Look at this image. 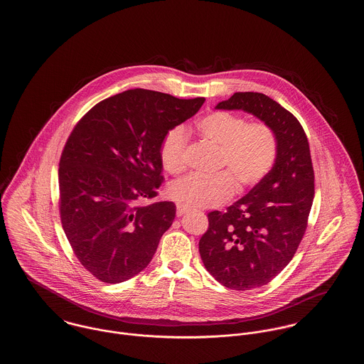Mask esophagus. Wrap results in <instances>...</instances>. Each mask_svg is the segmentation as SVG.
Masks as SVG:
<instances>
[{
  "label": "esophagus",
  "mask_w": 364,
  "mask_h": 364,
  "mask_svg": "<svg viewBox=\"0 0 364 364\" xmlns=\"http://www.w3.org/2000/svg\"><path fill=\"white\" fill-rule=\"evenodd\" d=\"M187 211H188V208H184V206H180V205L177 206V215H178V217H183Z\"/></svg>",
  "instance_id": "34e87169"
}]
</instances>
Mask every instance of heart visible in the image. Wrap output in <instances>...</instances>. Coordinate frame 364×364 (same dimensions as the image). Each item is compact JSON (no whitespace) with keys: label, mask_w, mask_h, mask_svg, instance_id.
I'll return each instance as SVG.
<instances>
[{"label":"heart","mask_w":364,"mask_h":364,"mask_svg":"<svg viewBox=\"0 0 364 364\" xmlns=\"http://www.w3.org/2000/svg\"><path fill=\"white\" fill-rule=\"evenodd\" d=\"M202 138L220 147L214 176L190 174L169 187V196L187 208H208L223 205L237 190L258 184L273 169L278 154L276 134L262 122H247L226 112H214L196 122ZM187 132L177 127L161 143L159 158L164 169L171 174L186 169Z\"/></svg>","instance_id":"obj_1"}]
</instances>
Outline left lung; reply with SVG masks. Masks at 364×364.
Here are the masks:
<instances>
[{"label":"left lung","instance_id":"1","mask_svg":"<svg viewBox=\"0 0 364 364\" xmlns=\"http://www.w3.org/2000/svg\"><path fill=\"white\" fill-rule=\"evenodd\" d=\"M242 110L273 129L278 141L269 174L226 211L208 213L199 252L208 273L226 288L266 285L292 260L314 200L309 140L292 113L260 92H235L215 106Z\"/></svg>","mask_w":364,"mask_h":364}]
</instances>
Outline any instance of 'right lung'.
<instances>
[{
    "instance_id": "right-lung-1",
    "label": "right lung",
    "mask_w": 364,
    "mask_h": 364,
    "mask_svg": "<svg viewBox=\"0 0 364 364\" xmlns=\"http://www.w3.org/2000/svg\"><path fill=\"white\" fill-rule=\"evenodd\" d=\"M203 102L135 88L95 105L73 128L60 159V214L94 277L119 284L153 259L176 217L173 202L144 203L162 183L161 143Z\"/></svg>"
}]
</instances>
